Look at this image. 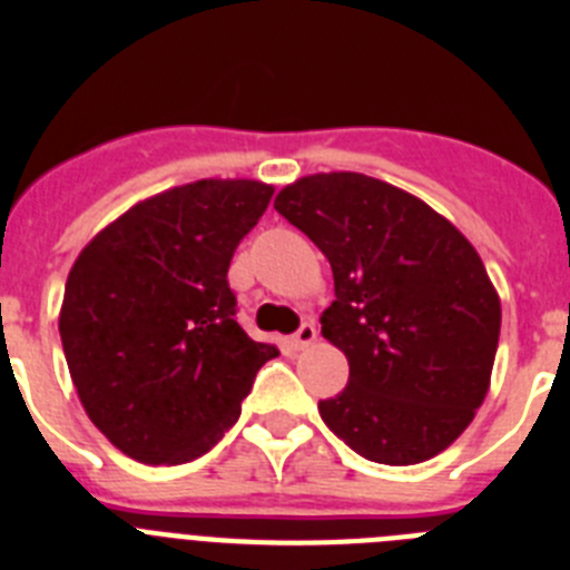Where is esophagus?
<instances>
[{
  "instance_id": "esophagus-1",
  "label": "esophagus",
  "mask_w": 570,
  "mask_h": 570,
  "mask_svg": "<svg viewBox=\"0 0 570 570\" xmlns=\"http://www.w3.org/2000/svg\"><path fill=\"white\" fill-rule=\"evenodd\" d=\"M314 340H316L314 322H302L299 331H296V334L291 336V345H294V347H308Z\"/></svg>"
}]
</instances>
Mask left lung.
<instances>
[{
	"mask_svg": "<svg viewBox=\"0 0 570 570\" xmlns=\"http://www.w3.org/2000/svg\"><path fill=\"white\" fill-rule=\"evenodd\" d=\"M334 271L322 336L347 385L322 422L356 454L416 465L471 425L491 382L500 296L471 242L422 199L365 174L296 179L274 199Z\"/></svg>",
	"mask_w": 570,
	"mask_h": 570,
	"instance_id": "1",
	"label": "left lung"
}]
</instances>
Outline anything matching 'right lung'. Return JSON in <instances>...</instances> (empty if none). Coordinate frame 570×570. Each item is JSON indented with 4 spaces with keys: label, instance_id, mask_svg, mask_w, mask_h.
I'll return each mask as SVG.
<instances>
[{
    "label": "right lung",
    "instance_id": "obj_1",
    "mask_svg": "<svg viewBox=\"0 0 570 570\" xmlns=\"http://www.w3.org/2000/svg\"><path fill=\"white\" fill-rule=\"evenodd\" d=\"M254 179H199L134 205L85 245L59 336L90 422L130 460L183 465L239 420L279 356L236 322L230 256L268 208Z\"/></svg>",
    "mask_w": 570,
    "mask_h": 570
}]
</instances>
